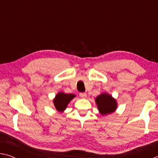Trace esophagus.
I'll return each instance as SVG.
<instances>
[{
	"label": "esophagus",
	"instance_id": "34e87169",
	"mask_svg": "<svg viewBox=\"0 0 158 158\" xmlns=\"http://www.w3.org/2000/svg\"><path fill=\"white\" fill-rule=\"evenodd\" d=\"M79 96L81 98H85L87 97V94L85 93H81L79 94Z\"/></svg>",
	"mask_w": 158,
	"mask_h": 158
}]
</instances>
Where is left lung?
Here are the masks:
<instances>
[{
  "instance_id": "left-lung-1",
  "label": "left lung",
  "mask_w": 158,
  "mask_h": 158,
  "mask_svg": "<svg viewBox=\"0 0 158 158\" xmlns=\"http://www.w3.org/2000/svg\"><path fill=\"white\" fill-rule=\"evenodd\" d=\"M98 111L102 116L114 113L116 110L118 104L116 99L107 93H102L95 99Z\"/></svg>"
}]
</instances>
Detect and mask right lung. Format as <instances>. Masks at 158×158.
I'll return each mask as SVG.
<instances>
[{"label":"right lung","instance_id":"1","mask_svg":"<svg viewBox=\"0 0 158 158\" xmlns=\"http://www.w3.org/2000/svg\"><path fill=\"white\" fill-rule=\"evenodd\" d=\"M75 96L74 94H66L63 92H58L53 100L55 108L58 111L63 112L66 109L69 102L75 98Z\"/></svg>","mask_w":158,"mask_h":158}]
</instances>
